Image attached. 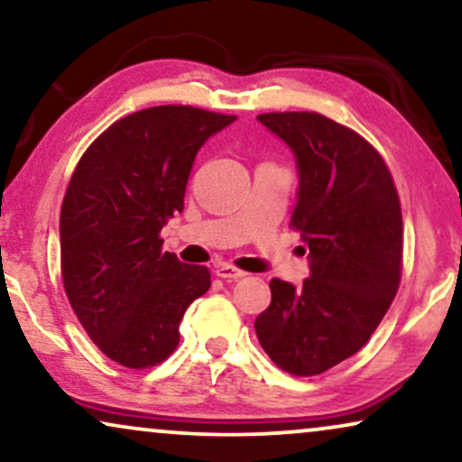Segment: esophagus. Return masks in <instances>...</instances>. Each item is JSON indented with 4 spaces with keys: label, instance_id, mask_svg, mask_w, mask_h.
I'll use <instances>...</instances> for the list:
<instances>
[{
    "label": "esophagus",
    "instance_id": "34e87169",
    "mask_svg": "<svg viewBox=\"0 0 462 462\" xmlns=\"http://www.w3.org/2000/svg\"><path fill=\"white\" fill-rule=\"evenodd\" d=\"M214 273H217L218 277H223V280H239V277L248 275L245 271L233 267V264L229 263H220L217 264V269H214Z\"/></svg>",
    "mask_w": 462,
    "mask_h": 462
}]
</instances>
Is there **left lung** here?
Returning <instances> with one entry per match:
<instances>
[{
  "instance_id": "left-lung-1",
  "label": "left lung",
  "mask_w": 462,
  "mask_h": 462,
  "mask_svg": "<svg viewBox=\"0 0 462 462\" xmlns=\"http://www.w3.org/2000/svg\"><path fill=\"white\" fill-rule=\"evenodd\" d=\"M258 122L292 149L299 199L290 226L309 248L300 288L271 280L254 321L277 368L315 376L356 356L402 282L403 226L393 176L356 130L313 111L263 113Z\"/></svg>"
}]
</instances>
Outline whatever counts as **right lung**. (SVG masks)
Listing matches in <instances>:
<instances>
[{
    "mask_svg": "<svg viewBox=\"0 0 462 462\" xmlns=\"http://www.w3.org/2000/svg\"><path fill=\"white\" fill-rule=\"evenodd\" d=\"M236 116L162 105L111 124L81 155L60 208V273L92 343L132 370L179 346L187 307L210 271L163 252L160 233L185 206L195 155Z\"/></svg>",
    "mask_w": 462,
    "mask_h": 462,
    "instance_id": "right-lung-1",
    "label": "right lung"
}]
</instances>
